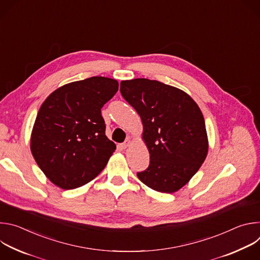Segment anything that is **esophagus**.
<instances>
[{
	"label": "esophagus",
	"mask_w": 260,
	"mask_h": 260,
	"mask_svg": "<svg viewBox=\"0 0 260 260\" xmlns=\"http://www.w3.org/2000/svg\"><path fill=\"white\" fill-rule=\"evenodd\" d=\"M120 146H121L122 149H125V148H127V147L131 146V140H129V139H126Z\"/></svg>",
	"instance_id": "1"
}]
</instances>
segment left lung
Instances as JSON below:
<instances>
[{
    "label": "left lung",
    "instance_id": "1",
    "mask_svg": "<svg viewBox=\"0 0 260 260\" xmlns=\"http://www.w3.org/2000/svg\"><path fill=\"white\" fill-rule=\"evenodd\" d=\"M123 99L143 124L142 139L150 164L138 178L153 190L173 193L194 176L205 161L209 142L202 111L185 91L156 80L120 82Z\"/></svg>",
    "mask_w": 260,
    "mask_h": 260
}]
</instances>
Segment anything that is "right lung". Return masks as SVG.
Wrapping results in <instances>:
<instances>
[{
  "instance_id": "add662e5",
  "label": "right lung",
  "mask_w": 260,
  "mask_h": 260,
  "mask_svg": "<svg viewBox=\"0 0 260 260\" xmlns=\"http://www.w3.org/2000/svg\"><path fill=\"white\" fill-rule=\"evenodd\" d=\"M117 90L115 79L90 77L58 87L40 107L30 151L59 188L74 189L90 182L115 151L116 145L105 135L101 109Z\"/></svg>"
}]
</instances>
